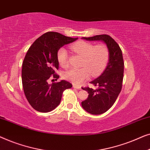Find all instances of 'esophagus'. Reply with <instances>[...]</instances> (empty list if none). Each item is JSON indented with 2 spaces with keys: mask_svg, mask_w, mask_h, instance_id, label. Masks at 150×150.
<instances>
[{
  "mask_svg": "<svg viewBox=\"0 0 150 150\" xmlns=\"http://www.w3.org/2000/svg\"><path fill=\"white\" fill-rule=\"evenodd\" d=\"M73 87L76 88V89H81V87H80V86H78L76 85H74Z\"/></svg>",
  "mask_w": 150,
  "mask_h": 150,
  "instance_id": "34e87169",
  "label": "esophagus"
}]
</instances>
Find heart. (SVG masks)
Returning <instances> with one entry per match:
<instances>
[{"mask_svg": "<svg viewBox=\"0 0 150 150\" xmlns=\"http://www.w3.org/2000/svg\"><path fill=\"white\" fill-rule=\"evenodd\" d=\"M71 50L83 57L79 69H70L65 71L63 77L71 83L79 85L90 77L97 76L104 69L109 59V50L104 44L94 45L92 43L79 41L71 45ZM57 59L61 67L69 66L68 53L66 49L61 48L57 52Z\"/></svg>", "mask_w": 150, "mask_h": 150, "instance_id": "b5f03b06", "label": "heart"}]
</instances>
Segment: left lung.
<instances>
[{
	"label": "left lung",
	"instance_id": "left-lung-1",
	"mask_svg": "<svg viewBox=\"0 0 150 150\" xmlns=\"http://www.w3.org/2000/svg\"><path fill=\"white\" fill-rule=\"evenodd\" d=\"M83 38L89 41H103L109 50V60L105 70L90 83L97 88H82L89 93L87 99L81 102L83 108L91 114L100 115L113 105L122 90L124 69L122 52L117 43L108 35Z\"/></svg>",
	"mask_w": 150,
	"mask_h": 150
}]
</instances>
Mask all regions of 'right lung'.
Masks as SVG:
<instances>
[{"label":"right lung","mask_w":150,"mask_h":150,"mask_svg":"<svg viewBox=\"0 0 150 150\" xmlns=\"http://www.w3.org/2000/svg\"><path fill=\"white\" fill-rule=\"evenodd\" d=\"M77 39L48 32L37 39L28 48L22 63V82L24 95L35 110L42 112L54 110L60 104L63 92L72 87L65 81L51 85L48 81L59 78L55 73L59 69L58 50Z\"/></svg>","instance_id":"obj_1"}]
</instances>
